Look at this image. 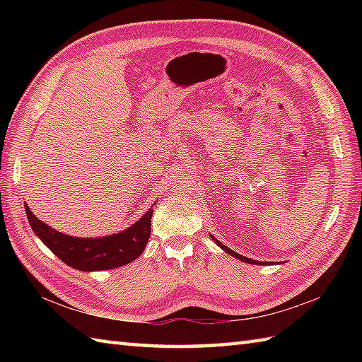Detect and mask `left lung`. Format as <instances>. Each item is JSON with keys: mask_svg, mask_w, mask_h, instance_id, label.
<instances>
[{"mask_svg": "<svg viewBox=\"0 0 362 362\" xmlns=\"http://www.w3.org/2000/svg\"><path fill=\"white\" fill-rule=\"evenodd\" d=\"M213 238V241L214 243H216L218 245H219V247L222 249V250H224V252H227L228 253V255H232V257H235V258H238V259H241V261H244V263H249V264H267V263H263V261H259V263H258V261H255V259H250V258H247V257H243V255H240V253H236V252H233L232 249H228V247H226V245L224 244H222L219 240H216V238H214V236H211Z\"/></svg>", "mask_w": 362, "mask_h": 362, "instance_id": "8db88e82", "label": "left lung"}]
</instances>
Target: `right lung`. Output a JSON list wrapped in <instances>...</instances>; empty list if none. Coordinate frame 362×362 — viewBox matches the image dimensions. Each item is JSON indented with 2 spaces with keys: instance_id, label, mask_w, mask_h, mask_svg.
<instances>
[{
  "instance_id": "right-lung-1",
  "label": "right lung",
  "mask_w": 362,
  "mask_h": 362,
  "mask_svg": "<svg viewBox=\"0 0 362 362\" xmlns=\"http://www.w3.org/2000/svg\"><path fill=\"white\" fill-rule=\"evenodd\" d=\"M29 226L46 247L59 257L65 264L82 272L109 271L132 263L141 255L151 236L152 209L146 211L135 224L122 232L98 236L78 238L65 235L51 226L45 224L25 204Z\"/></svg>"
}]
</instances>
